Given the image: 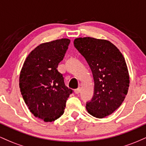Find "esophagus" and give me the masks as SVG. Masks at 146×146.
I'll use <instances>...</instances> for the list:
<instances>
[{
	"mask_svg": "<svg viewBox=\"0 0 146 146\" xmlns=\"http://www.w3.org/2000/svg\"><path fill=\"white\" fill-rule=\"evenodd\" d=\"M80 91H81V88H80V87H79V88L75 90V93H76V94H79V93H80Z\"/></svg>",
	"mask_w": 146,
	"mask_h": 146,
	"instance_id": "esophagus-1",
	"label": "esophagus"
}]
</instances>
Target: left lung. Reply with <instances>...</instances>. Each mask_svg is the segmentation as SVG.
Instances as JSON below:
<instances>
[{"label": "left lung", "mask_w": 146, "mask_h": 146, "mask_svg": "<svg viewBox=\"0 0 146 146\" xmlns=\"http://www.w3.org/2000/svg\"><path fill=\"white\" fill-rule=\"evenodd\" d=\"M74 46L86 59L94 80V95L86 102L87 111L96 118L111 115L128 93L130 78L124 57L106 40L78 38Z\"/></svg>", "instance_id": "obj_1"}]
</instances>
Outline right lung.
I'll list each match as a JSON object with an SVG mask.
<instances>
[{
	"instance_id": "1",
	"label": "right lung",
	"mask_w": 146,
	"mask_h": 146,
	"mask_svg": "<svg viewBox=\"0 0 146 146\" xmlns=\"http://www.w3.org/2000/svg\"><path fill=\"white\" fill-rule=\"evenodd\" d=\"M70 42L62 38L38 45L27 57L21 69L19 86L23 100L30 112L45 122L63 115L73 93L57 70Z\"/></svg>"
}]
</instances>
